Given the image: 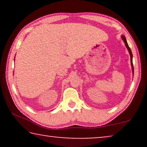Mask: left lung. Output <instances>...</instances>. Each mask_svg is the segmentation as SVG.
<instances>
[{"instance_id":"left-lung-1","label":"left lung","mask_w":147,"mask_h":147,"mask_svg":"<svg viewBox=\"0 0 147 147\" xmlns=\"http://www.w3.org/2000/svg\"><path fill=\"white\" fill-rule=\"evenodd\" d=\"M122 39H123V41H124V43H125V45H126V47H127V49H128V51H129V53H130V59H131V65H132V71H134V67H133V63H132V51H131V50H130V48L128 47V43H127V42H126V38L124 37V36H122Z\"/></svg>"}]
</instances>
